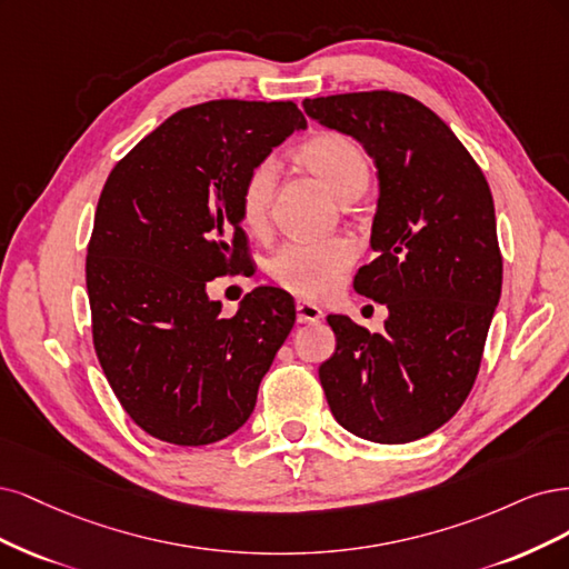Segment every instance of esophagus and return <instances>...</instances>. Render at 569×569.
Masks as SVG:
<instances>
[{"mask_svg": "<svg viewBox=\"0 0 569 569\" xmlns=\"http://www.w3.org/2000/svg\"><path fill=\"white\" fill-rule=\"evenodd\" d=\"M296 309H298V321L300 323H315V321L323 319V309L307 302V300H298Z\"/></svg>", "mask_w": 569, "mask_h": 569, "instance_id": "obj_1", "label": "esophagus"}]
</instances>
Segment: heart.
<instances>
[{
  "label": "heart",
  "mask_w": 569,
  "mask_h": 569,
  "mask_svg": "<svg viewBox=\"0 0 569 569\" xmlns=\"http://www.w3.org/2000/svg\"><path fill=\"white\" fill-rule=\"evenodd\" d=\"M300 160L319 174L328 189L340 200L361 193L369 181V162L363 151L345 134L323 132L300 146ZM277 160L264 158L252 164L246 174L238 208L246 227H264L273 189H277ZM355 260V243L350 238H326V241H292L283 246L269 262V271L277 283L300 298H326L338 288L345 269Z\"/></svg>",
  "instance_id": "1"
}]
</instances>
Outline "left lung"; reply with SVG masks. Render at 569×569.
<instances>
[{
    "instance_id": "left-lung-1",
    "label": "left lung",
    "mask_w": 569,
    "mask_h": 569,
    "mask_svg": "<svg viewBox=\"0 0 569 569\" xmlns=\"http://www.w3.org/2000/svg\"><path fill=\"white\" fill-rule=\"evenodd\" d=\"M302 106L376 162V260L357 271L355 290L390 311L382 333L328 317L338 345L319 380L345 430L413 442L461 409L480 371L503 279L491 191L449 124L407 94L352 91Z\"/></svg>"
}]
</instances>
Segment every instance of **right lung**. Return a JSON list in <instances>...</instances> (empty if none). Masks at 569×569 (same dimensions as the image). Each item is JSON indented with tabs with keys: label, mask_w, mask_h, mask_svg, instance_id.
<instances>
[{
	"label": "right lung",
	"mask_w": 569,
	"mask_h": 569,
	"mask_svg": "<svg viewBox=\"0 0 569 569\" xmlns=\"http://www.w3.org/2000/svg\"><path fill=\"white\" fill-rule=\"evenodd\" d=\"M305 127L292 101H208L170 116L106 179L87 248L91 338L127 416L162 442L241 428L296 323L281 288L252 290L231 319L206 288L250 260L246 174Z\"/></svg>",
	"instance_id": "right-lung-1"
}]
</instances>
